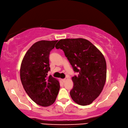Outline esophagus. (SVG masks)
Masks as SVG:
<instances>
[{"label": "esophagus", "instance_id": "obj_1", "mask_svg": "<svg viewBox=\"0 0 128 128\" xmlns=\"http://www.w3.org/2000/svg\"><path fill=\"white\" fill-rule=\"evenodd\" d=\"M62 82H66V78H63V79H62Z\"/></svg>", "mask_w": 128, "mask_h": 128}]
</instances>
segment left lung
Wrapping results in <instances>:
<instances>
[{"label": "left lung", "mask_w": 128, "mask_h": 128, "mask_svg": "<svg viewBox=\"0 0 128 128\" xmlns=\"http://www.w3.org/2000/svg\"><path fill=\"white\" fill-rule=\"evenodd\" d=\"M55 47L62 50L74 71L78 73L72 78V100L83 106L90 104L102 92L106 82V64L103 54L82 38L61 39Z\"/></svg>", "instance_id": "left-lung-1"}]
</instances>
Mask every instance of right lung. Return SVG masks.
Instances as JSON below:
<instances>
[{
    "label": "right lung",
    "mask_w": 128,
    "mask_h": 128,
    "mask_svg": "<svg viewBox=\"0 0 128 128\" xmlns=\"http://www.w3.org/2000/svg\"><path fill=\"white\" fill-rule=\"evenodd\" d=\"M58 40H41L35 42L24 56L20 66V79L24 90L36 104L48 106L56 100L60 84L48 76L50 70L49 56Z\"/></svg>",
    "instance_id": "add662e5"
}]
</instances>
